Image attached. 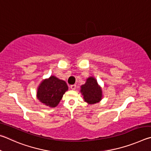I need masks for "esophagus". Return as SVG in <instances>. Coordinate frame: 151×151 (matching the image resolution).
Segmentation results:
<instances>
[{
	"instance_id": "34e87169",
	"label": "esophagus",
	"mask_w": 151,
	"mask_h": 151,
	"mask_svg": "<svg viewBox=\"0 0 151 151\" xmlns=\"http://www.w3.org/2000/svg\"><path fill=\"white\" fill-rule=\"evenodd\" d=\"M70 88L72 89V90H75V89H76V85H71L70 86Z\"/></svg>"
}]
</instances>
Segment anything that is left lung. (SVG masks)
<instances>
[{"mask_svg":"<svg viewBox=\"0 0 151 151\" xmlns=\"http://www.w3.org/2000/svg\"><path fill=\"white\" fill-rule=\"evenodd\" d=\"M80 92L84 101L89 105L99 102L103 98V91L96 78L90 76L86 79L85 84L81 86Z\"/></svg>","mask_w":151,"mask_h":151,"instance_id":"obj_1","label":"left lung"}]
</instances>
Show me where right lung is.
I'll list each match as a JSON object with an SVG mask.
<instances>
[{"instance_id":"obj_1","label":"right lung","mask_w":151,"mask_h":151,"mask_svg":"<svg viewBox=\"0 0 151 151\" xmlns=\"http://www.w3.org/2000/svg\"><path fill=\"white\" fill-rule=\"evenodd\" d=\"M68 90L65 81L54 76L44 79L37 88V99L46 106L54 108L59 104L63 94Z\"/></svg>"}]
</instances>
